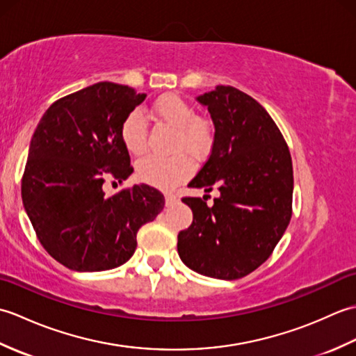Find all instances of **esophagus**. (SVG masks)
I'll use <instances>...</instances> for the list:
<instances>
[{
	"label": "esophagus",
	"instance_id": "esophagus-1",
	"mask_svg": "<svg viewBox=\"0 0 356 356\" xmlns=\"http://www.w3.org/2000/svg\"><path fill=\"white\" fill-rule=\"evenodd\" d=\"M177 202H179L177 194H172V193L165 194V203H166V207H171V205H174V203H177Z\"/></svg>",
	"mask_w": 356,
	"mask_h": 356
}]
</instances>
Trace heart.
<instances>
[{"label": "heart", "mask_w": 356, "mask_h": 356, "mask_svg": "<svg viewBox=\"0 0 356 356\" xmlns=\"http://www.w3.org/2000/svg\"><path fill=\"white\" fill-rule=\"evenodd\" d=\"M154 118L176 130L172 149L185 151L195 159L205 157L214 143L211 120L195 115L193 105L176 93H166L151 105ZM122 145L131 156H142L148 147V127L142 113L134 110L122 119L119 127ZM193 163L186 154L172 157L148 156L138 163L136 174L148 185L170 190L191 176Z\"/></svg>", "instance_id": "1"}]
</instances>
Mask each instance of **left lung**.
I'll return each mask as SVG.
<instances>
[{"instance_id": "left-lung-1", "label": "left lung", "mask_w": 356, "mask_h": 356, "mask_svg": "<svg viewBox=\"0 0 356 356\" xmlns=\"http://www.w3.org/2000/svg\"><path fill=\"white\" fill-rule=\"evenodd\" d=\"M216 127L213 149L190 185L220 193L214 205L184 197L193 223L177 252L202 275L237 280L269 259L292 217V159L282 131L254 97L217 86L197 97Z\"/></svg>"}]
</instances>
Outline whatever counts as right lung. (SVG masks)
I'll list each match as a JSON object with an SVG mask.
<instances>
[{"instance_id": "obj_1", "label": "right lung", "mask_w": 356, "mask_h": 356, "mask_svg": "<svg viewBox=\"0 0 356 356\" xmlns=\"http://www.w3.org/2000/svg\"><path fill=\"white\" fill-rule=\"evenodd\" d=\"M145 96L97 82L53 102L30 140L22 203L42 248L72 270L124 264L140 226L163 209V194L145 184L113 195L102 190L107 174L124 182L133 172L119 127Z\"/></svg>"}]
</instances>
